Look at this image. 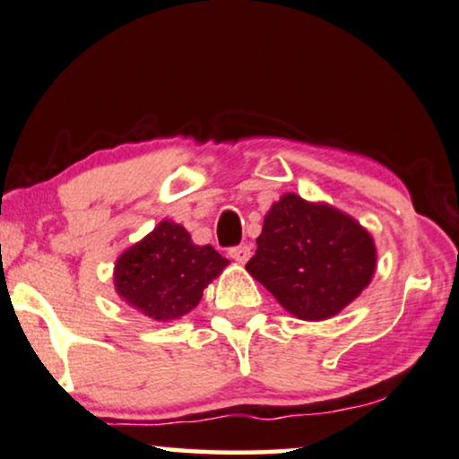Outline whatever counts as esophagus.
<instances>
[{
    "label": "esophagus",
    "instance_id": "1",
    "mask_svg": "<svg viewBox=\"0 0 459 459\" xmlns=\"http://www.w3.org/2000/svg\"><path fill=\"white\" fill-rule=\"evenodd\" d=\"M229 255L232 257V260L238 262V264H245L251 257V249L247 247V245H238V247H232L229 251Z\"/></svg>",
    "mask_w": 459,
    "mask_h": 459
}]
</instances>
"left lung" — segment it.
Returning <instances> with one entry per match:
<instances>
[{
  "instance_id": "8db88e82",
  "label": "left lung",
  "mask_w": 459,
  "mask_h": 459,
  "mask_svg": "<svg viewBox=\"0 0 459 459\" xmlns=\"http://www.w3.org/2000/svg\"><path fill=\"white\" fill-rule=\"evenodd\" d=\"M245 268L289 314L320 322L370 285L377 245L345 212L285 193L264 216L255 255Z\"/></svg>"
}]
</instances>
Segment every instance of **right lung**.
I'll return each mask as SVG.
<instances>
[{
    "mask_svg": "<svg viewBox=\"0 0 459 459\" xmlns=\"http://www.w3.org/2000/svg\"><path fill=\"white\" fill-rule=\"evenodd\" d=\"M229 266L212 245L199 247L185 227L162 221L125 249L114 266V289L126 306L156 322L183 318L204 289Z\"/></svg>",
    "mask_w": 459,
    "mask_h": 459,
    "instance_id": "add662e5",
    "label": "right lung"
}]
</instances>
